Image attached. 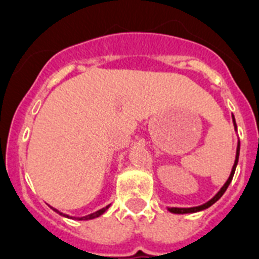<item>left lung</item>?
I'll return each mask as SVG.
<instances>
[{"instance_id": "8db88e82", "label": "left lung", "mask_w": 259, "mask_h": 259, "mask_svg": "<svg viewBox=\"0 0 259 259\" xmlns=\"http://www.w3.org/2000/svg\"><path fill=\"white\" fill-rule=\"evenodd\" d=\"M233 123L235 130H237V122H235V117H234V115H233ZM239 149H241V142H239V140H238L237 153H235V161H234L233 169H231V173H230L229 179H227V181L225 183V185L219 189V192H218L212 199H209L207 203H204V204H201V205H197V207H188V208H183V207H168V211L172 213H195V212H199V211H203V209H207L208 207L215 204V203H217L222 196H223V193L226 192V189L229 188L230 183H231V180H233L234 173H235V168H237L238 165V160H239Z\"/></svg>"}]
</instances>
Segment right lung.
Returning <instances> with one entry per match:
<instances>
[{"mask_svg": "<svg viewBox=\"0 0 259 259\" xmlns=\"http://www.w3.org/2000/svg\"><path fill=\"white\" fill-rule=\"evenodd\" d=\"M109 207H110V204H109V205H106V207H103V208L98 209V211H95V212L90 213V215H86V217H79V218L70 217V215H67V213L60 212L59 209L54 208V207H51V208L54 209L55 212H58L59 215H62V217H64V218H68V219H78V221H90V219H95V218H99V217H101V215H103V213H105L106 211H107V208H109Z\"/></svg>", "mask_w": 259, "mask_h": 259, "instance_id": "right-lung-1", "label": "right lung"}]
</instances>
